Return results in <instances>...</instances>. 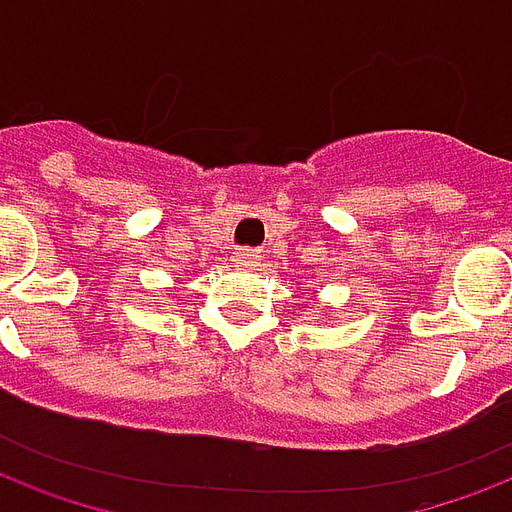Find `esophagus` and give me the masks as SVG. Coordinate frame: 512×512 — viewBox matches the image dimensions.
I'll return each instance as SVG.
<instances>
[{
    "instance_id": "esophagus-1",
    "label": "esophagus",
    "mask_w": 512,
    "mask_h": 512,
    "mask_svg": "<svg viewBox=\"0 0 512 512\" xmlns=\"http://www.w3.org/2000/svg\"><path fill=\"white\" fill-rule=\"evenodd\" d=\"M236 260H239V265H244V268H252V265L260 260V255H257V252H249V249H239V252H236Z\"/></svg>"
}]
</instances>
